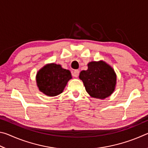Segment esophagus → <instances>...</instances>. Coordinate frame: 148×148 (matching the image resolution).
Listing matches in <instances>:
<instances>
[{"label": "esophagus", "mask_w": 148, "mask_h": 148, "mask_svg": "<svg viewBox=\"0 0 148 148\" xmlns=\"http://www.w3.org/2000/svg\"><path fill=\"white\" fill-rule=\"evenodd\" d=\"M79 72L78 70H76V71H74L73 72V76L75 77H77L79 76Z\"/></svg>", "instance_id": "obj_1"}]
</instances>
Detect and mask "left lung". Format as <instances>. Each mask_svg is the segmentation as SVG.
I'll list each match as a JSON object with an SVG mask.
<instances>
[{
  "label": "left lung",
  "instance_id": "left-lung-1",
  "mask_svg": "<svg viewBox=\"0 0 148 148\" xmlns=\"http://www.w3.org/2000/svg\"><path fill=\"white\" fill-rule=\"evenodd\" d=\"M87 66V71H82L79 76L87 93L99 99L110 96L116 85L117 77L114 70L103 61H91Z\"/></svg>",
  "mask_w": 148,
  "mask_h": 148
}]
</instances>
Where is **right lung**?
Returning a JSON list of instances; mask_svg holds the SVG:
<instances>
[{
	"label": "right lung",
	"instance_id": "right-lung-1",
	"mask_svg": "<svg viewBox=\"0 0 148 148\" xmlns=\"http://www.w3.org/2000/svg\"><path fill=\"white\" fill-rule=\"evenodd\" d=\"M71 78V73L69 70L55 63L45 65L37 72L36 76L39 90L49 97L61 94Z\"/></svg>",
	"mask_w": 148,
	"mask_h": 148
}]
</instances>
